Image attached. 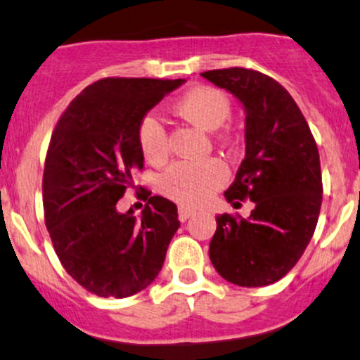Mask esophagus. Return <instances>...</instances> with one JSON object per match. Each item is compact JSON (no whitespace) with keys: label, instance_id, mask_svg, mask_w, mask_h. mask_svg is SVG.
<instances>
[{"label":"esophagus","instance_id":"obj_1","mask_svg":"<svg viewBox=\"0 0 360 360\" xmlns=\"http://www.w3.org/2000/svg\"><path fill=\"white\" fill-rule=\"evenodd\" d=\"M177 214H179V221L184 222V221H188V219H190L193 214H195V210L188 209V207H184V205H179V209H177Z\"/></svg>","mask_w":360,"mask_h":360}]
</instances>
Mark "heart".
I'll return each mask as SVG.
<instances>
[{
	"instance_id": "b5f03b06",
	"label": "heart",
	"mask_w": 360,
	"mask_h": 360,
	"mask_svg": "<svg viewBox=\"0 0 360 360\" xmlns=\"http://www.w3.org/2000/svg\"><path fill=\"white\" fill-rule=\"evenodd\" d=\"M176 112L205 131L219 129L231 115L228 94L212 86H195L177 98ZM138 143L150 164H162L169 155L167 127L155 113H145L138 124ZM229 179V169L219 158L205 162L179 160L160 176L158 186L181 205H203Z\"/></svg>"
}]
</instances>
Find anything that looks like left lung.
Wrapping results in <instances>:
<instances>
[{
    "instance_id": "left-lung-1",
    "label": "left lung",
    "mask_w": 360,
    "mask_h": 360,
    "mask_svg": "<svg viewBox=\"0 0 360 360\" xmlns=\"http://www.w3.org/2000/svg\"><path fill=\"white\" fill-rule=\"evenodd\" d=\"M202 77L243 103L247 151L224 195L234 207L255 203L248 219L217 215L212 266L238 286L272 285L293 269L316 231L323 202L316 139L288 91L269 75L231 67Z\"/></svg>"
}]
</instances>
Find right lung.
Masks as SVG:
<instances>
[{"mask_svg": "<svg viewBox=\"0 0 360 360\" xmlns=\"http://www.w3.org/2000/svg\"><path fill=\"white\" fill-rule=\"evenodd\" d=\"M184 79L105 77L70 101L53 129L43 174L53 248L82 288L126 298L151 285L179 228L177 207L151 196L136 217L117 202L143 170L138 124Z\"/></svg>", "mask_w": 360, "mask_h": 360, "instance_id": "add662e5", "label": "right lung"}]
</instances>
